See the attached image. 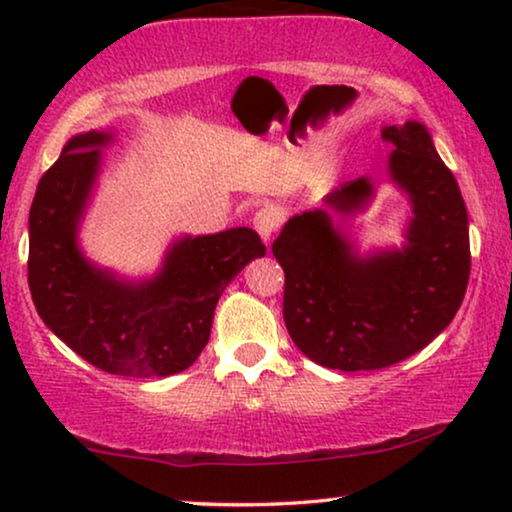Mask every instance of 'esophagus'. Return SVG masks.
<instances>
[{
	"label": "esophagus",
	"instance_id": "34e87169",
	"mask_svg": "<svg viewBox=\"0 0 512 512\" xmlns=\"http://www.w3.org/2000/svg\"><path fill=\"white\" fill-rule=\"evenodd\" d=\"M279 223H282V216H279V212L275 207H261L256 212V216H254V228H256V233L261 235V240L268 244L270 242V237L275 235V230L279 228Z\"/></svg>",
	"mask_w": 512,
	"mask_h": 512
}]
</instances>
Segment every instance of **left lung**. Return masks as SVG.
<instances>
[{
  "label": "left lung",
  "instance_id": "left-lung-1",
  "mask_svg": "<svg viewBox=\"0 0 512 512\" xmlns=\"http://www.w3.org/2000/svg\"><path fill=\"white\" fill-rule=\"evenodd\" d=\"M389 184L408 200L401 244L361 249L345 221L373 205V177L347 181L291 216L272 242L284 268V324L324 368L377 370L408 359L450 326L471 275L468 212L429 128L384 125Z\"/></svg>",
  "mask_w": 512,
  "mask_h": 512
}]
</instances>
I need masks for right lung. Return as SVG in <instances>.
Masks as SVG:
<instances>
[{"instance_id": "right-lung-1", "label": "right lung", "mask_w": 512, "mask_h": 512, "mask_svg": "<svg viewBox=\"0 0 512 512\" xmlns=\"http://www.w3.org/2000/svg\"><path fill=\"white\" fill-rule=\"evenodd\" d=\"M116 130L74 135L41 177L30 207L27 279L44 324L95 368L125 377H167L198 359L221 293L254 258L256 230L177 235L153 275L125 277L81 247V226Z\"/></svg>"}]
</instances>
